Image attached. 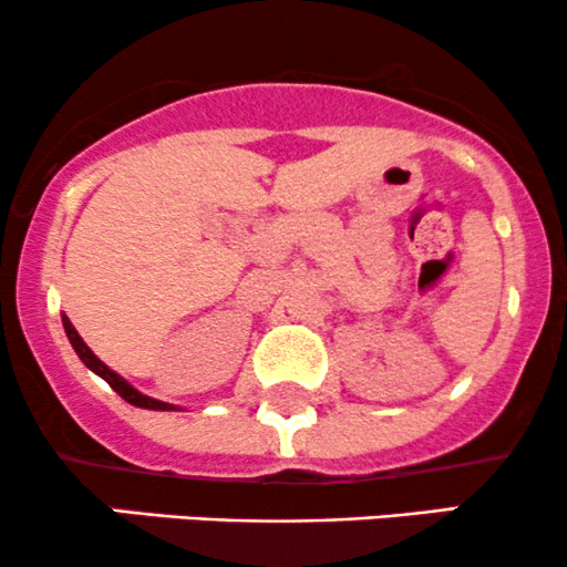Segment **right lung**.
I'll list each match as a JSON object with an SVG mask.
<instances>
[{
    "label": "right lung",
    "instance_id": "obj_1",
    "mask_svg": "<svg viewBox=\"0 0 567 567\" xmlns=\"http://www.w3.org/2000/svg\"><path fill=\"white\" fill-rule=\"evenodd\" d=\"M63 328H66V336H69L71 347H74L76 354H80V360L84 362V365H87L90 370H93V373L101 375V379L106 381L109 386H112L114 392L122 396V400H127L130 405H135V408H148V410H175L173 405H167V402L152 400V396L141 394L138 389H133V386H130V383H127L125 379H122V375H116L112 368H106V365H103V362L97 360V357L93 354V351H90L87 343L82 341L80 333H76V330H74V324H71V320H69L66 315H63Z\"/></svg>",
    "mask_w": 567,
    "mask_h": 567
}]
</instances>
